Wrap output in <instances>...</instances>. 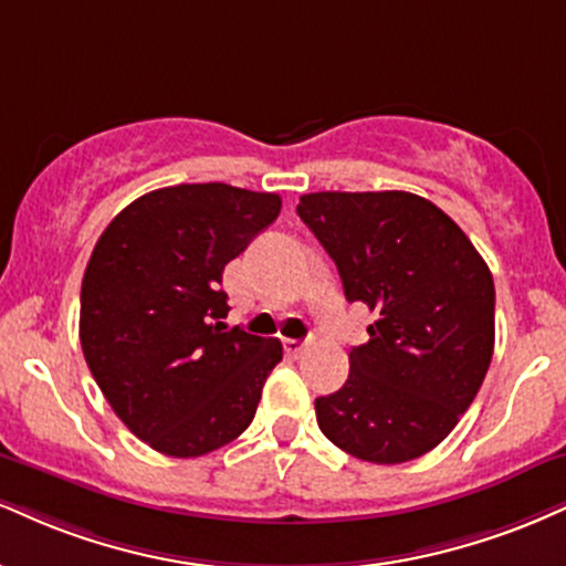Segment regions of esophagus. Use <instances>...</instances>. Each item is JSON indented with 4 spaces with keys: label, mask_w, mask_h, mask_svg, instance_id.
<instances>
[{
    "label": "esophagus",
    "mask_w": 566,
    "mask_h": 566,
    "mask_svg": "<svg viewBox=\"0 0 566 566\" xmlns=\"http://www.w3.org/2000/svg\"><path fill=\"white\" fill-rule=\"evenodd\" d=\"M305 350H308V345L301 343V339H284V353H287V356L297 358V356H303Z\"/></svg>",
    "instance_id": "esophagus-1"
}]
</instances>
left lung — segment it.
<instances>
[{"label":"left lung","mask_w":566,"mask_h":566,"mask_svg":"<svg viewBox=\"0 0 566 566\" xmlns=\"http://www.w3.org/2000/svg\"><path fill=\"white\" fill-rule=\"evenodd\" d=\"M297 216L335 261L345 297L377 316L348 382L316 398L322 432L371 464L419 459L451 434L495 343L488 263L451 216L411 192H313Z\"/></svg>","instance_id":"obj_1"}]
</instances>
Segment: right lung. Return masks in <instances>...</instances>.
Listing matches in <instances>:
<instances>
[{
    "label": "right lung",
    "instance_id": "right-lung-1",
    "mask_svg": "<svg viewBox=\"0 0 566 566\" xmlns=\"http://www.w3.org/2000/svg\"><path fill=\"white\" fill-rule=\"evenodd\" d=\"M282 197L229 184L155 189L107 223L81 282L88 371L136 438L197 459L248 430L282 343L227 329L223 265Z\"/></svg>",
    "mask_w": 566,
    "mask_h": 566
}]
</instances>
